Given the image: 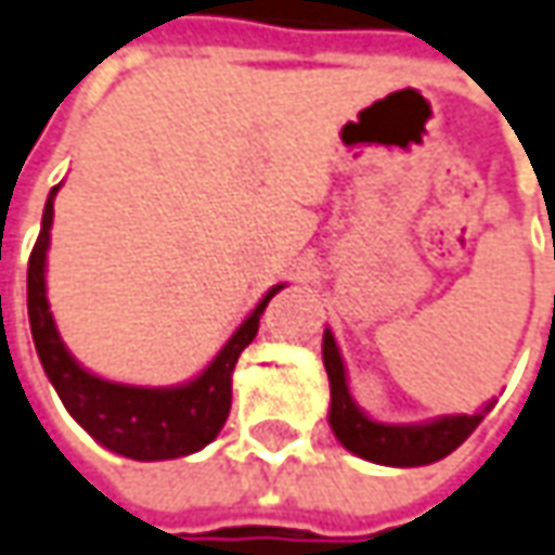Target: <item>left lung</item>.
<instances>
[{
  "instance_id": "1",
  "label": "left lung",
  "mask_w": 555,
  "mask_h": 555,
  "mask_svg": "<svg viewBox=\"0 0 555 555\" xmlns=\"http://www.w3.org/2000/svg\"><path fill=\"white\" fill-rule=\"evenodd\" d=\"M327 383H331V428L349 452H356L367 462L391 467H416L440 462L443 455L459 450L474 428L483 422L486 410L474 416H443L428 425H383L367 420L356 404L346 386V371L334 334L325 331L322 343Z\"/></svg>"
}]
</instances>
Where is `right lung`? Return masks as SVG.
<instances>
[{"mask_svg": "<svg viewBox=\"0 0 555 555\" xmlns=\"http://www.w3.org/2000/svg\"><path fill=\"white\" fill-rule=\"evenodd\" d=\"M54 194L44 203L41 230L26 270V309L33 343L48 379L54 383L60 401L66 404L72 420L78 422L90 437H96L103 447L135 462H160L179 459L203 450L209 440L218 437L221 425L230 413V373L236 358L243 356L248 343L258 334L263 309L270 297H263L258 309L240 325V331L218 352L212 364L199 373L194 383L179 388H139L105 383L88 373L60 343L48 297H44V255L51 243V221H54Z\"/></svg>", "mask_w": 555, "mask_h": 555, "instance_id": "obj_1", "label": "right lung"}]
</instances>
